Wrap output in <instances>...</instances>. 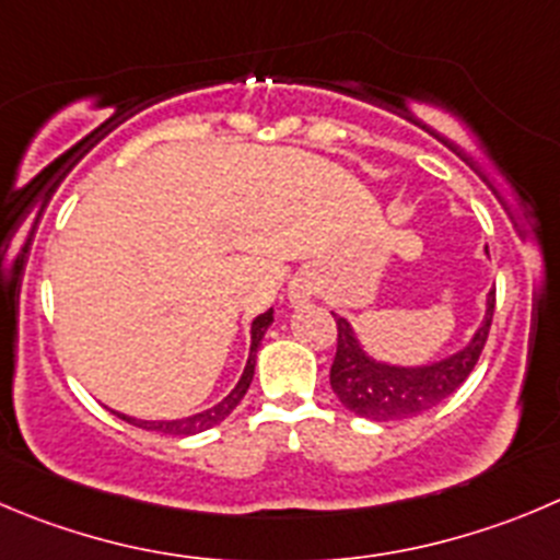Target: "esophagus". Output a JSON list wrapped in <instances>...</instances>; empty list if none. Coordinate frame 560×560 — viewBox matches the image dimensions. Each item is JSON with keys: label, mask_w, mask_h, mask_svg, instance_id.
Here are the masks:
<instances>
[{"label": "esophagus", "mask_w": 560, "mask_h": 560, "mask_svg": "<svg viewBox=\"0 0 560 560\" xmlns=\"http://www.w3.org/2000/svg\"><path fill=\"white\" fill-rule=\"evenodd\" d=\"M316 291H318L316 275H311V271H300V275H296L294 280H291V283H289L291 305H294V307L307 305V302H311L313 296H316Z\"/></svg>", "instance_id": "obj_1"}]
</instances>
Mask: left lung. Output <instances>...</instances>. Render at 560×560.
Segmentation results:
<instances>
[{
    "label": "left lung",
    "mask_w": 560,
    "mask_h": 560,
    "mask_svg": "<svg viewBox=\"0 0 560 560\" xmlns=\"http://www.w3.org/2000/svg\"><path fill=\"white\" fill-rule=\"evenodd\" d=\"M494 313V291L487 294V313L465 349L443 357L429 365H390L374 360L360 346L354 329L343 316L338 324V349H335L329 385L346 409L369 420H404L436 407L451 396L476 369L487 343Z\"/></svg>",
    "instance_id": "1"
}]
</instances>
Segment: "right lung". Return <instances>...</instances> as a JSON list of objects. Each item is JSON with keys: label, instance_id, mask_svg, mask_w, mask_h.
I'll list each match as a JSON object with an SVG mask.
<instances>
[{"label": "right lung", "instance_id": "1", "mask_svg": "<svg viewBox=\"0 0 560 560\" xmlns=\"http://www.w3.org/2000/svg\"><path fill=\"white\" fill-rule=\"evenodd\" d=\"M271 322H275V311H266V313H260V316H255L253 329H249V335H253V343H249V357H247V365H244L242 380H238L236 387H233V390L228 393L220 404H214L211 409H203V412L189 415V418H180V420H137V418H131V415H124V412H115V415L131 425H140V429H148V431H162V434H173V436L200 434V431L222 423V420H225L228 415L238 407V401L244 398V393L249 390V382H253V374H255V354H258L260 340H264L266 329H269Z\"/></svg>", "mask_w": 560, "mask_h": 560}]
</instances>
